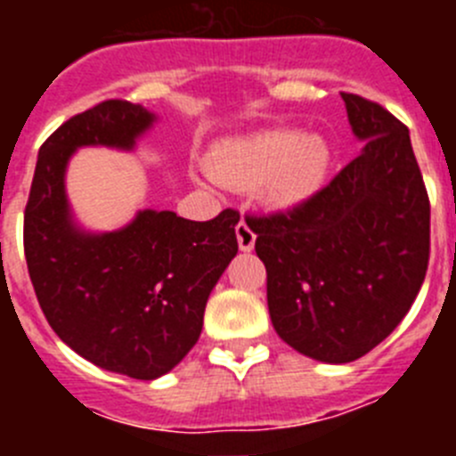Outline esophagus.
I'll return each mask as SVG.
<instances>
[{
	"label": "esophagus",
	"mask_w": 456,
	"mask_h": 456,
	"mask_svg": "<svg viewBox=\"0 0 456 456\" xmlns=\"http://www.w3.org/2000/svg\"><path fill=\"white\" fill-rule=\"evenodd\" d=\"M235 235L241 251H253V247H256V232L251 231V225H248L247 221L241 219L240 224L235 225Z\"/></svg>",
	"instance_id": "34e87169"
}]
</instances>
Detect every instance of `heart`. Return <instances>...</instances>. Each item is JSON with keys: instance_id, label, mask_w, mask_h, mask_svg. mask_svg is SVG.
<instances>
[{"instance_id": "1", "label": "heart", "mask_w": 456, "mask_h": 456, "mask_svg": "<svg viewBox=\"0 0 456 456\" xmlns=\"http://www.w3.org/2000/svg\"><path fill=\"white\" fill-rule=\"evenodd\" d=\"M209 175L235 189L260 187L273 208H294L322 187L329 146L317 134H263L228 139L209 155Z\"/></svg>"}]
</instances>
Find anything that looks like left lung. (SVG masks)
<instances>
[{
    "mask_svg": "<svg viewBox=\"0 0 456 456\" xmlns=\"http://www.w3.org/2000/svg\"><path fill=\"white\" fill-rule=\"evenodd\" d=\"M342 100L365 141L356 159L297 208L247 216L273 329L322 363H349L386 340L429 263V196L406 125L372 100Z\"/></svg>",
    "mask_w": 456,
    "mask_h": 456,
    "instance_id": "obj_1",
    "label": "left lung"
}]
</instances>
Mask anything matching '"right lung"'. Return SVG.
I'll return each instance as SVG.
<instances>
[{
	"mask_svg": "<svg viewBox=\"0 0 456 456\" xmlns=\"http://www.w3.org/2000/svg\"><path fill=\"white\" fill-rule=\"evenodd\" d=\"M155 114L104 100L72 116L40 146L24 209V256L54 333L98 368L132 379L162 377L196 345L208 297L237 253L240 215L189 221L141 209L114 232L72 219L66 168L82 146L132 151Z\"/></svg>",
	"mask_w": 456,
	"mask_h": 456,
	"instance_id": "obj_1",
	"label": "right lung"
}]
</instances>
